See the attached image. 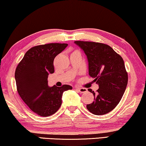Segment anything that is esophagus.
Instances as JSON below:
<instances>
[{"mask_svg":"<svg viewBox=\"0 0 146 146\" xmlns=\"http://www.w3.org/2000/svg\"><path fill=\"white\" fill-rule=\"evenodd\" d=\"M75 88L79 91L80 93H85L87 92V89L84 88H80V87H75Z\"/></svg>","mask_w":146,"mask_h":146,"instance_id":"obj_1","label":"esophagus"}]
</instances>
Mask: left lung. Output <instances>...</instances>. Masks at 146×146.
Masks as SVG:
<instances>
[{"mask_svg": "<svg viewBox=\"0 0 146 146\" xmlns=\"http://www.w3.org/2000/svg\"><path fill=\"white\" fill-rule=\"evenodd\" d=\"M74 43L86 55L89 75L99 86L96 92L88 90L94 100L87 104V109L93 114H106L118 104L126 88L128 77L123 60L105 44L88 41Z\"/></svg>", "mask_w": 146, "mask_h": 146, "instance_id": "obj_1", "label": "left lung"}]
</instances>
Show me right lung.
<instances>
[{"label": "right lung", "instance_id": "1", "mask_svg": "<svg viewBox=\"0 0 146 146\" xmlns=\"http://www.w3.org/2000/svg\"><path fill=\"white\" fill-rule=\"evenodd\" d=\"M67 46L50 43L34 46L26 52L16 68L20 96L32 111L40 116H50L56 112L62 104L64 92L72 89L69 85H48V76L54 72V60Z\"/></svg>", "mask_w": 146, "mask_h": 146}]
</instances>
